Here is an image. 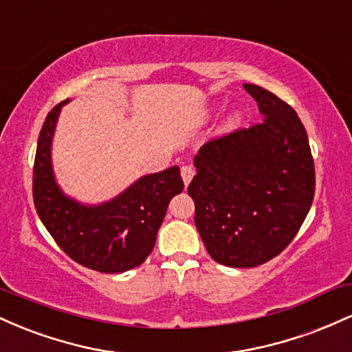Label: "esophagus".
<instances>
[{
	"label": "esophagus",
	"mask_w": 352,
	"mask_h": 352,
	"mask_svg": "<svg viewBox=\"0 0 352 352\" xmlns=\"http://www.w3.org/2000/svg\"><path fill=\"white\" fill-rule=\"evenodd\" d=\"M182 179H184V184L188 185L190 180L193 179V175H195V168L192 167V165H185V167H182Z\"/></svg>",
	"instance_id": "obj_1"
}]
</instances>
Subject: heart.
<instances>
[{
  "mask_svg": "<svg viewBox=\"0 0 352 352\" xmlns=\"http://www.w3.org/2000/svg\"><path fill=\"white\" fill-rule=\"evenodd\" d=\"M241 120V114L240 112H235V114H232L230 116V119H228V127H235V125L240 122Z\"/></svg>",
  "mask_w": 352,
  "mask_h": 352,
  "instance_id": "b5f03b06",
  "label": "heart"
}]
</instances>
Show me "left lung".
Segmentation results:
<instances>
[{
	"mask_svg": "<svg viewBox=\"0 0 352 352\" xmlns=\"http://www.w3.org/2000/svg\"><path fill=\"white\" fill-rule=\"evenodd\" d=\"M245 89L263 120L201 145L188 185L205 248L232 268L280 254L314 199V162L300 117L273 92L254 84Z\"/></svg>",
	"mask_w": 352,
	"mask_h": 352,
	"instance_id": "8db88e82",
	"label": "left lung"
}]
</instances>
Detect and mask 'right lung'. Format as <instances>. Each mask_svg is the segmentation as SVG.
I'll list each match as a JSON object with an SVG mask.
<instances>
[{
  "instance_id": "1",
  "label": "right lung",
  "mask_w": 352,
  "mask_h": 352,
  "mask_svg": "<svg viewBox=\"0 0 352 352\" xmlns=\"http://www.w3.org/2000/svg\"><path fill=\"white\" fill-rule=\"evenodd\" d=\"M52 107L39 132L33 168L34 207L54 241L67 256L100 273H124L152 253L168 201L184 190L180 168L140 177L116 199L82 205L56 184L51 144L60 109Z\"/></svg>"
}]
</instances>
